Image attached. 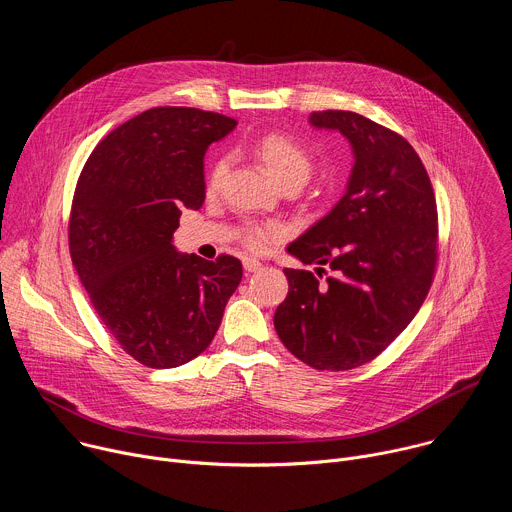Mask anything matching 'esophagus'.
I'll list each match as a JSON object with an SVG mask.
<instances>
[{"instance_id":"obj_1","label":"esophagus","mask_w":512,"mask_h":512,"mask_svg":"<svg viewBox=\"0 0 512 512\" xmlns=\"http://www.w3.org/2000/svg\"><path fill=\"white\" fill-rule=\"evenodd\" d=\"M243 267H245V271L253 273V271H257V269L261 267V261H259V259H251V257H247V259L243 261Z\"/></svg>"}]
</instances>
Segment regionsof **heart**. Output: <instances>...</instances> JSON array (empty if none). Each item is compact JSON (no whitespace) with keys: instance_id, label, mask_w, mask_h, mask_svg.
<instances>
[{"instance_id":"b5f03b06","label":"heart","mask_w":512,"mask_h":512,"mask_svg":"<svg viewBox=\"0 0 512 512\" xmlns=\"http://www.w3.org/2000/svg\"><path fill=\"white\" fill-rule=\"evenodd\" d=\"M255 156L267 166V170L285 188H302L314 170L310 152L294 137L281 131H267L253 143ZM229 170L227 158H216L206 174V192L214 194L221 190ZM285 229L277 223H245L239 229L241 243L251 251H265L271 241L283 239Z\"/></svg>"}]
</instances>
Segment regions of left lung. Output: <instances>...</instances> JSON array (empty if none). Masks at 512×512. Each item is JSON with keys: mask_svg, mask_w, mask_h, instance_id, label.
I'll list each match as a JSON object with an SVG mask.
<instances>
[{"mask_svg": "<svg viewBox=\"0 0 512 512\" xmlns=\"http://www.w3.org/2000/svg\"><path fill=\"white\" fill-rule=\"evenodd\" d=\"M310 123L348 137L356 162L340 202L287 247L318 269H283L289 291L273 324L302 362L348 371L377 358L425 302L437 204L421 158L397 131L338 109L314 111Z\"/></svg>", "mask_w": 512, "mask_h": 512, "instance_id": "1", "label": "left lung"}]
</instances>
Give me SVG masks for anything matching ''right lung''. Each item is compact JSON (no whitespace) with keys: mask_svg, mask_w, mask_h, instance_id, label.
I'll use <instances>...</instances> for the list:
<instances>
[{"mask_svg":"<svg viewBox=\"0 0 512 512\" xmlns=\"http://www.w3.org/2000/svg\"><path fill=\"white\" fill-rule=\"evenodd\" d=\"M235 125L194 107L148 109L105 135L77 180L72 265L111 336L150 369L204 352L241 283L237 257L206 261L172 247L182 208L204 202L206 148Z\"/></svg>","mask_w":512,"mask_h":512,"instance_id":"1","label":"right lung"}]
</instances>
